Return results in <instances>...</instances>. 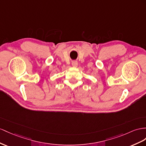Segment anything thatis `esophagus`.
Wrapping results in <instances>:
<instances>
[{"instance_id":"obj_1","label":"esophagus","mask_w":146,"mask_h":146,"mask_svg":"<svg viewBox=\"0 0 146 146\" xmlns=\"http://www.w3.org/2000/svg\"><path fill=\"white\" fill-rule=\"evenodd\" d=\"M72 66L73 67H77V66H78V62L76 61H73L72 62Z\"/></svg>"}]
</instances>
